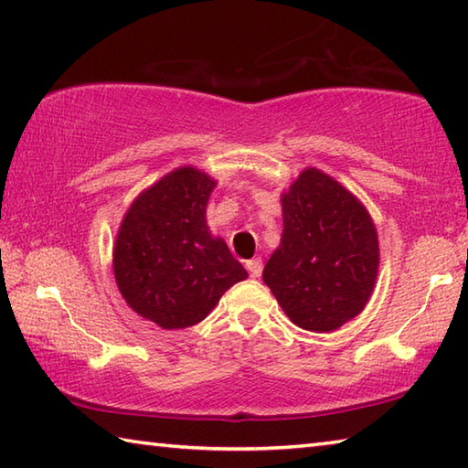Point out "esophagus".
<instances>
[{"label": "esophagus", "mask_w": 468, "mask_h": 468, "mask_svg": "<svg viewBox=\"0 0 468 468\" xmlns=\"http://www.w3.org/2000/svg\"><path fill=\"white\" fill-rule=\"evenodd\" d=\"M247 271L251 273V277H261V273H263V263H261V260H251V261H247Z\"/></svg>", "instance_id": "obj_1"}]
</instances>
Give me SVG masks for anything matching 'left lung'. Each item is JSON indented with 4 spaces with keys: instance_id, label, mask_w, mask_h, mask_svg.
I'll list each match as a JSON object with an SVG mask.
<instances>
[{
    "instance_id": "obj_1",
    "label": "left lung",
    "mask_w": 468,
    "mask_h": 468,
    "mask_svg": "<svg viewBox=\"0 0 468 468\" xmlns=\"http://www.w3.org/2000/svg\"><path fill=\"white\" fill-rule=\"evenodd\" d=\"M283 233L263 282L285 315L327 334L360 314L374 292L380 247L367 208L334 176L307 166L282 193Z\"/></svg>"
}]
</instances>
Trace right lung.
I'll use <instances>...</instances> for the list:
<instances>
[{
	"label": "right lung",
	"mask_w": 468,
	"mask_h": 468,
	"mask_svg": "<svg viewBox=\"0 0 468 468\" xmlns=\"http://www.w3.org/2000/svg\"><path fill=\"white\" fill-rule=\"evenodd\" d=\"M217 181L178 166L144 188L118 227L112 270L133 312L163 330H183L213 312L221 295L247 280L243 265L207 225Z\"/></svg>",
	"instance_id": "add662e5"
}]
</instances>
